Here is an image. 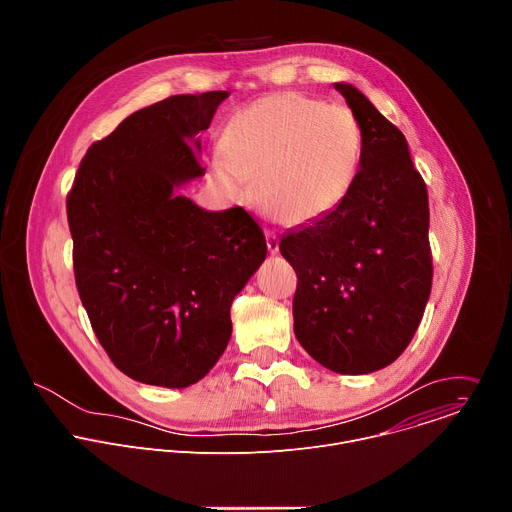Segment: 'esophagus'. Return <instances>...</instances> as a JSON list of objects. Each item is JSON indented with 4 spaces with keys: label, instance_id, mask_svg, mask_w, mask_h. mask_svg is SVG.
I'll return each mask as SVG.
<instances>
[{
    "label": "esophagus",
    "instance_id": "obj_1",
    "mask_svg": "<svg viewBox=\"0 0 512 512\" xmlns=\"http://www.w3.org/2000/svg\"><path fill=\"white\" fill-rule=\"evenodd\" d=\"M265 237H267V249H269V253H271V255H277V253H279V237H277L273 231H267Z\"/></svg>",
    "mask_w": 512,
    "mask_h": 512
}]
</instances>
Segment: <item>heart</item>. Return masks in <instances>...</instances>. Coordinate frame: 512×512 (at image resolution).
<instances>
[{
	"mask_svg": "<svg viewBox=\"0 0 512 512\" xmlns=\"http://www.w3.org/2000/svg\"><path fill=\"white\" fill-rule=\"evenodd\" d=\"M362 156V125L348 107L283 91L229 117L221 148L208 158V174L229 196H239L245 182H253V200L267 216L304 227L348 198Z\"/></svg>",
	"mask_w": 512,
	"mask_h": 512,
	"instance_id": "heart-1",
	"label": "heart"
}]
</instances>
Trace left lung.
I'll return each instance as SVG.
<instances>
[{
    "label": "left lung",
    "mask_w": 512,
    "mask_h": 512,
    "mask_svg": "<svg viewBox=\"0 0 512 512\" xmlns=\"http://www.w3.org/2000/svg\"><path fill=\"white\" fill-rule=\"evenodd\" d=\"M358 117L364 156L348 198L281 237L296 269L294 332L328 371L369 375L409 346L431 291L427 188L405 135L350 83H334Z\"/></svg>",
    "instance_id": "obj_1"
}]
</instances>
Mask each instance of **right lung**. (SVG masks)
Instances as JSON below:
<instances>
[{
  "instance_id": "add662e5",
  "label": "right lung",
  "mask_w": 512,
  "mask_h": 512,
  "mask_svg": "<svg viewBox=\"0 0 512 512\" xmlns=\"http://www.w3.org/2000/svg\"><path fill=\"white\" fill-rule=\"evenodd\" d=\"M231 93L176 95L93 143L66 214L81 302L129 379L184 389L208 375L231 334V304L267 257L241 208L204 210L182 188L204 176L200 133Z\"/></svg>"
}]
</instances>
